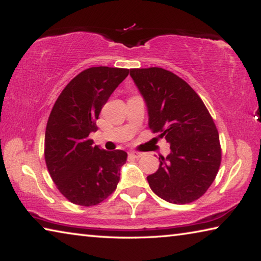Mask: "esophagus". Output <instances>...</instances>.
Here are the masks:
<instances>
[{"label": "esophagus", "mask_w": 261, "mask_h": 261, "mask_svg": "<svg viewBox=\"0 0 261 261\" xmlns=\"http://www.w3.org/2000/svg\"><path fill=\"white\" fill-rule=\"evenodd\" d=\"M129 155L130 156H132V158H136V159H138V158H141L144 155V153H140V152H136V151H132V152H130L129 153Z\"/></svg>", "instance_id": "obj_1"}]
</instances>
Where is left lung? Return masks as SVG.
I'll use <instances>...</instances> for the list:
<instances>
[{
  "label": "left lung",
  "mask_w": 261,
  "mask_h": 261,
  "mask_svg": "<svg viewBox=\"0 0 261 261\" xmlns=\"http://www.w3.org/2000/svg\"><path fill=\"white\" fill-rule=\"evenodd\" d=\"M146 101L149 129L170 144L147 176L152 191L171 204L199 199L214 182L221 165L219 132L200 96L177 74L162 68L130 69Z\"/></svg>",
  "instance_id": "left-lung-1"
}]
</instances>
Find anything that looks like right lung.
I'll return each mask as SVG.
<instances>
[{"instance_id":"obj_1","label":"right lung","mask_w":261,"mask_h":261,"mask_svg":"<svg viewBox=\"0 0 261 261\" xmlns=\"http://www.w3.org/2000/svg\"><path fill=\"white\" fill-rule=\"evenodd\" d=\"M129 69L92 67L69 82L55 101L45 135L47 169L59 191L72 204L98 205L116 190L127 154L93 145L92 131L110 94Z\"/></svg>"}]
</instances>
